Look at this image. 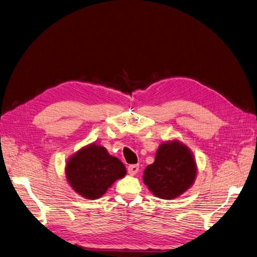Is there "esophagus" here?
Segmentation results:
<instances>
[{
    "label": "esophagus",
    "instance_id": "obj_1",
    "mask_svg": "<svg viewBox=\"0 0 257 257\" xmlns=\"http://www.w3.org/2000/svg\"><path fill=\"white\" fill-rule=\"evenodd\" d=\"M138 172H139V165H129L128 166V173L130 175H136Z\"/></svg>",
    "mask_w": 257,
    "mask_h": 257
}]
</instances>
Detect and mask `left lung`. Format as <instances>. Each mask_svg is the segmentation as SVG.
<instances>
[{
	"label": "left lung",
	"instance_id": "left-lung-1",
	"mask_svg": "<svg viewBox=\"0 0 257 257\" xmlns=\"http://www.w3.org/2000/svg\"><path fill=\"white\" fill-rule=\"evenodd\" d=\"M196 174L191 150L179 140H168L157 149L154 163L144 169L143 181L155 196L172 200L191 188Z\"/></svg>",
	"mask_w": 257,
	"mask_h": 257
}]
</instances>
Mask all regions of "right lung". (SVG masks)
<instances>
[{"mask_svg": "<svg viewBox=\"0 0 257 257\" xmlns=\"http://www.w3.org/2000/svg\"><path fill=\"white\" fill-rule=\"evenodd\" d=\"M126 174V167L121 161L109 155L106 149L95 143L72 154L65 167L69 186L88 200L101 197L116 180L123 178Z\"/></svg>", "mask_w": 257, "mask_h": 257, "instance_id": "1", "label": "right lung"}]
</instances>
